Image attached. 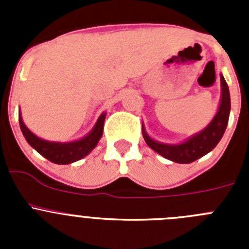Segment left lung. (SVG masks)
Returning a JSON list of instances; mask_svg holds the SVG:
<instances>
[{
  "label": "left lung",
  "instance_id": "8db88e82",
  "mask_svg": "<svg viewBox=\"0 0 249 249\" xmlns=\"http://www.w3.org/2000/svg\"><path fill=\"white\" fill-rule=\"evenodd\" d=\"M230 112V89H228L224 77L221 74V101H219L218 111L210 122V124L204 127L201 132L191 136L190 138H187L181 143H162V142H158L149 137L144 129L143 123H142V135H143L144 141L149 146V148L157 152L162 157L176 162V163H191V162H195L196 160L203 157L218 144L221 138L223 137L224 131L227 128Z\"/></svg>",
  "mask_w": 249,
  "mask_h": 249
}]
</instances>
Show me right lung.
Listing matches in <instances>:
<instances>
[{
  "label": "right lung",
  "mask_w": 249,
  "mask_h": 249,
  "mask_svg": "<svg viewBox=\"0 0 249 249\" xmlns=\"http://www.w3.org/2000/svg\"><path fill=\"white\" fill-rule=\"evenodd\" d=\"M105 118L106 112H103L98 117L97 122L91 129V132L81 140L72 141V142H52V141L42 140V138L37 137L35 133H32L22 120L21 112L18 113L19 127H21L22 133L25 136L28 144L36 149L39 155L57 164L73 163L76 160H82L89 153H91L92 149L97 146L102 137Z\"/></svg>",
  "instance_id": "right-lung-1"
}]
</instances>
